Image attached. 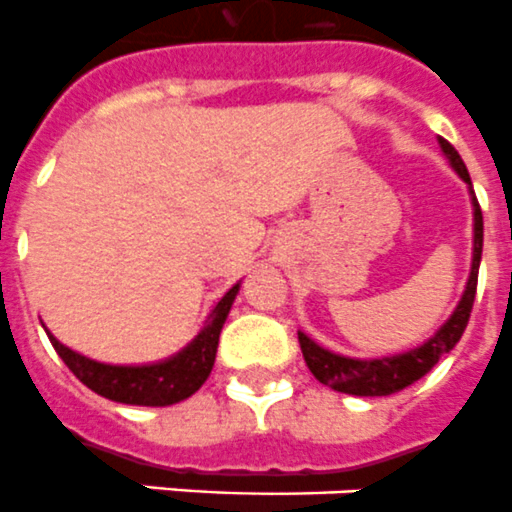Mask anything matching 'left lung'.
I'll return each instance as SVG.
<instances>
[{"instance_id": "8db88e82", "label": "left lung", "mask_w": 512, "mask_h": 512, "mask_svg": "<svg viewBox=\"0 0 512 512\" xmlns=\"http://www.w3.org/2000/svg\"><path fill=\"white\" fill-rule=\"evenodd\" d=\"M442 156L448 158L453 171L461 176L468 184V197H471V213H474V247H471V270H468L466 289H463L461 299L450 312V317L442 322L440 328L432 333L424 343H419L416 349L403 351V354L393 356H372V359H356V356H343L336 351L325 349L315 338H309L304 330H299V346H302L304 362H307L309 372L328 388L338 390V393L362 395V398H377V395H393L398 390L409 388L416 380H422L429 369L440 362L442 354L455 349V343L461 341L463 330L471 317V307H474L476 296V278H479V263H482V247H484V221L482 208L476 203L474 184L468 176L466 163L458 156V150L437 137Z\"/></svg>"}]
</instances>
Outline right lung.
<instances>
[{
    "label": "right lung",
    "mask_w": 512,
    "mask_h": 512,
    "mask_svg": "<svg viewBox=\"0 0 512 512\" xmlns=\"http://www.w3.org/2000/svg\"><path fill=\"white\" fill-rule=\"evenodd\" d=\"M242 281L234 283L226 294L213 304L205 317L203 328L197 330L184 349L176 354L148 364H106L98 359L80 354V351L64 346L54 333L44 325L51 346L62 356V362L72 369L77 380L88 385L93 393L109 398V401L127 403V406H171L203 388L210 369L216 364L218 336L226 317L231 312Z\"/></svg>",
    "instance_id": "add662e5"
}]
</instances>
